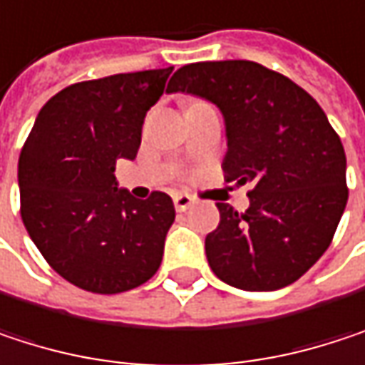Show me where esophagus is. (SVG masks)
<instances>
[{
    "instance_id": "1",
    "label": "esophagus",
    "mask_w": 365,
    "mask_h": 365,
    "mask_svg": "<svg viewBox=\"0 0 365 365\" xmlns=\"http://www.w3.org/2000/svg\"><path fill=\"white\" fill-rule=\"evenodd\" d=\"M173 202H175V209L182 213V211H185V209H190V207H192L194 198H192L190 194H175V196H173Z\"/></svg>"
}]
</instances>
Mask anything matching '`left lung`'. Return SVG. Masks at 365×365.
<instances>
[{
  "label": "left lung",
  "instance_id": "8db88e82",
  "mask_svg": "<svg viewBox=\"0 0 365 365\" xmlns=\"http://www.w3.org/2000/svg\"><path fill=\"white\" fill-rule=\"evenodd\" d=\"M215 103L226 120L224 180L250 183V209L217 202L205 239L211 270L228 285L272 292L298 281L329 247L346 207V156L319 103L254 61L183 65L167 93Z\"/></svg>",
  "mask_w": 365,
  "mask_h": 365
}]
</instances>
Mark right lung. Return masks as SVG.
Instances as JSON below:
<instances>
[{
  "label": "right lung",
  "instance_id": "obj_1",
  "mask_svg": "<svg viewBox=\"0 0 365 365\" xmlns=\"http://www.w3.org/2000/svg\"><path fill=\"white\" fill-rule=\"evenodd\" d=\"M173 67L71 84L37 113L21 150V217L43 259L93 294H120L152 279L175 220L169 194L145 200L118 190L120 158L133 160L148 110Z\"/></svg>",
  "mask_w": 365,
  "mask_h": 365
}]
</instances>
